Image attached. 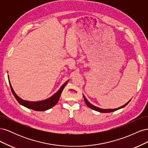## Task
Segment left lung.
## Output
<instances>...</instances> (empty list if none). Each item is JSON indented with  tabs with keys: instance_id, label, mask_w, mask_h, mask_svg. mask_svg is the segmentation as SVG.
Listing matches in <instances>:
<instances>
[{
	"instance_id": "8db88e82",
	"label": "left lung",
	"mask_w": 148,
	"mask_h": 148,
	"mask_svg": "<svg viewBox=\"0 0 148 148\" xmlns=\"http://www.w3.org/2000/svg\"><path fill=\"white\" fill-rule=\"evenodd\" d=\"M83 97H84V99L85 103H86V104L87 106H88V107H89V108H91V109H93V110H96V111L99 112H102V113L112 112H114V111H115V110H119V109H122V108H123V107L126 106L128 104V103L130 102V101H131V99H130L128 102H127L126 103V104H124V105L120 107H118V108H116V109H104L99 108V107H96V106H95L92 105V104H91V103L88 101V99H87L85 97V96L83 95Z\"/></svg>"
}]
</instances>
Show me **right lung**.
<instances>
[{"label": "right lung", "instance_id": "add662e5", "mask_svg": "<svg viewBox=\"0 0 148 148\" xmlns=\"http://www.w3.org/2000/svg\"><path fill=\"white\" fill-rule=\"evenodd\" d=\"M8 82H9L10 86L11 88L12 94L15 97L16 101L18 102L19 104L26 107V108L32 109L36 111H44V110L51 109L52 107L54 106L58 102V101H59V98L60 97L62 91H63L64 88H65L67 83L69 82L68 80V81H66L64 84H62V86L60 88L59 90H58L55 94H53L52 96L47 98L46 99L39 101H29L22 99L21 98H20L19 96H17V95L15 92L14 90H13V89L12 86L10 79H9V77H8Z\"/></svg>", "mask_w": 148, "mask_h": 148}]
</instances>
